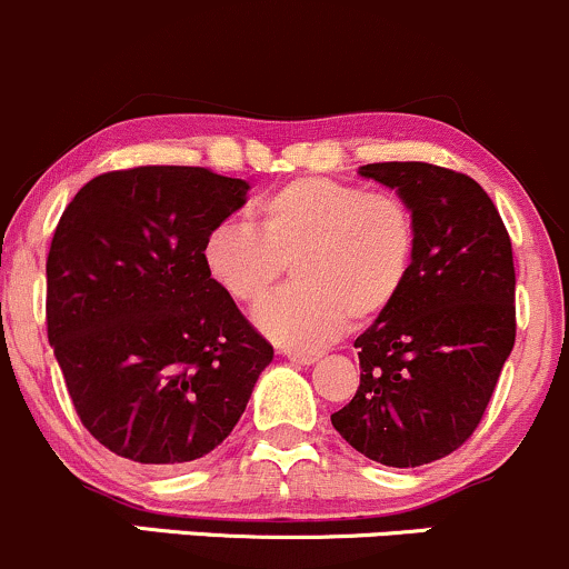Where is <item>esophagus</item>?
Returning <instances> with one entry per match:
<instances>
[{
	"mask_svg": "<svg viewBox=\"0 0 569 569\" xmlns=\"http://www.w3.org/2000/svg\"><path fill=\"white\" fill-rule=\"evenodd\" d=\"M282 356L287 360H296V363H303V366H311L315 360H320V356L317 352H309V350H296V347H282Z\"/></svg>",
	"mask_w": 569,
	"mask_h": 569,
	"instance_id": "esophagus-1",
	"label": "esophagus"
}]
</instances>
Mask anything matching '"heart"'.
I'll return each instance as SVG.
<instances>
[{"label": "heart", "mask_w": 569, "mask_h": 569, "mask_svg": "<svg viewBox=\"0 0 569 569\" xmlns=\"http://www.w3.org/2000/svg\"><path fill=\"white\" fill-rule=\"evenodd\" d=\"M254 217L258 228L217 224L203 266L224 296L258 307L292 262L296 284L258 311V326L284 345H326L347 322L377 320L405 290L415 224L393 194L309 176L262 194Z\"/></svg>", "instance_id": "heart-1"}]
</instances>
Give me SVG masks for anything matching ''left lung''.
<instances>
[{"label":"left lung","mask_w":569,"mask_h":569,"mask_svg":"<svg viewBox=\"0 0 569 569\" xmlns=\"http://www.w3.org/2000/svg\"><path fill=\"white\" fill-rule=\"evenodd\" d=\"M358 173L396 189L415 252L401 296L356 339L360 385L331 423L371 461L423 467L472 437L516 345L510 236L486 189L456 170L375 162Z\"/></svg>","instance_id":"obj_1"}]
</instances>
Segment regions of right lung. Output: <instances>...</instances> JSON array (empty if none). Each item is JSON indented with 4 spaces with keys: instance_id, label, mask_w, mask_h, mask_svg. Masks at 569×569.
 <instances>
[{
    "instance_id": "1",
    "label": "right lung",
    "mask_w": 569,
    "mask_h": 569,
    "mask_svg": "<svg viewBox=\"0 0 569 569\" xmlns=\"http://www.w3.org/2000/svg\"><path fill=\"white\" fill-rule=\"evenodd\" d=\"M243 179L146 164L91 179L48 252V341L91 437L149 469L209 456L273 347L211 282L203 241Z\"/></svg>"
}]
</instances>
